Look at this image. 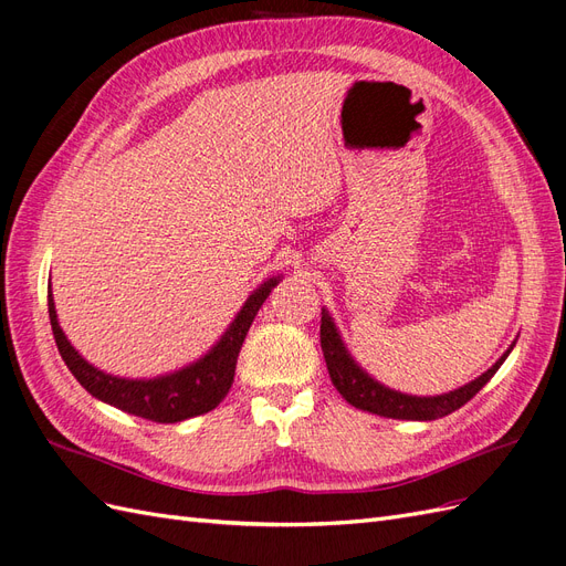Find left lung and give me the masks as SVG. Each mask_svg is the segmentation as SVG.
<instances>
[{"instance_id": "left-lung-1", "label": "left lung", "mask_w": 566, "mask_h": 566, "mask_svg": "<svg viewBox=\"0 0 566 566\" xmlns=\"http://www.w3.org/2000/svg\"><path fill=\"white\" fill-rule=\"evenodd\" d=\"M512 347H515V342H512L510 349L486 373L479 375L476 380L462 385L460 389L439 394V397H410V394H401L397 389L380 385L378 380H373L347 352L333 316L325 310H321V349H323L325 366H328L335 389L352 406L368 410V413H375V416L394 418V420H437L453 413V410L465 406L474 394L493 378L495 370L503 366L507 354L512 352Z\"/></svg>"}]
</instances>
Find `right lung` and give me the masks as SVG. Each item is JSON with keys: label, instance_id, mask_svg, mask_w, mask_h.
<instances>
[{"label": "right lung", "instance_id": "add662e5", "mask_svg": "<svg viewBox=\"0 0 566 566\" xmlns=\"http://www.w3.org/2000/svg\"><path fill=\"white\" fill-rule=\"evenodd\" d=\"M279 281L281 276L269 279L254 290L241 306V312L231 321L227 333L219 337L217 345L202 358H198V361L181 370L167 373L150 380L117 378V375H108L94 368L90 361H84L61 331L54 297H51V283L46 287L49 321L56 337L61 358L75 375V380L87 389L92 397L125 410V413L139 416L153 422H181L208 413V410L217 408L219 401L227 397L233 385L238 352L243 347L256 312L262 310L271 287H276Z\"/></svg>", "mask_w": 566, "mask_h": 566}]
</instances>
